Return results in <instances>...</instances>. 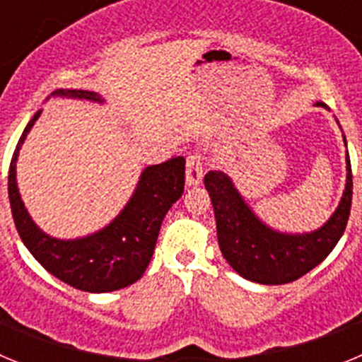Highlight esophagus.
<instances>
[{
  "mask_svg": "<svg viewBox=\"0 0 362 362\" xmlns=\"http://www.w3.org/2000/svg\"><path fill=\"white\" fill-rule=\"evenodd\" d=\"M185 179H187V187H197L203 181V158H201V153H188Z\"/></svg>",
  "mask_w": 362,
  "mask_h": 362,
  "instance_id": "1",
  "label": "esophagus"
}]
</instances>
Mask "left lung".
I'll return each instance as SVG.
<instances>
[{"label":"left lung","mask_w":362,"mask_h":362,"mask_svg":"<svg viewBox=\"0 0 362 362\" xmlns=\"http://www.w3.org/2000/svg\"><path fill=\"white\" fill-rule=\"evenodd\" d=\"M315 107L330 108L325 103ZM344 145L346 137L343 136ZM212 199L217 241L226 263L239 276L259 284H286L321 264L346 228L351 206V165L346 150V185L330 219L317 230L288 233L272 228L255 216L228 174L212 170L204 175Z\"/></svg>","instance_id":"1"}]
</instances>
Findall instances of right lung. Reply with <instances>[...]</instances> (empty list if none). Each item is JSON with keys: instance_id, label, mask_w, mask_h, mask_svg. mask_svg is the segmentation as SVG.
Listing matches in <instances>:
<instances>
[{"instance_id": "add662e5", "label": "right lung", "mask_w": 362, "mask_h": 362, "mask_svg": "<svg viewBox=\"0 0 362 362\" xmlns=\"http://www.w3.org/2000/svg\"><path fill=\"white\" fill-rule=\"evenodd\" d=\"M105 103L98 92L62 88L49 95ZM41 110L28 121L19 137L8 170V199L19 238L45 270L74 288L90 293L121 290L145 274L152 259L159 228L172 204L183 196L185 158L150 165L139 175L132 197L114 219L94 233L76 239H57L34 223L21 199L16 163L28 132Z\"/></svg>"}]
</instances>
